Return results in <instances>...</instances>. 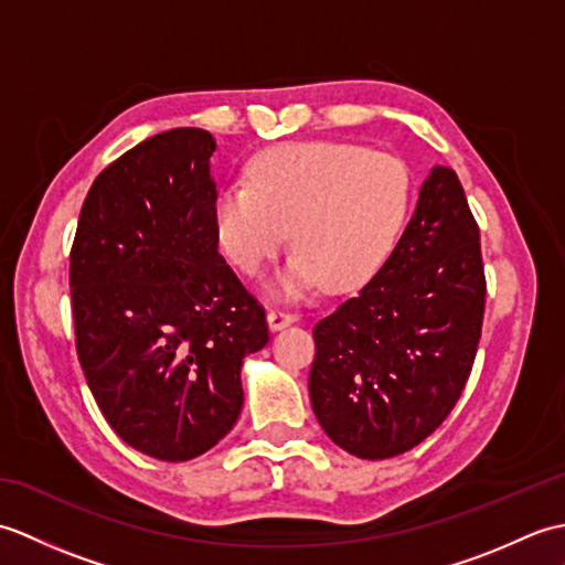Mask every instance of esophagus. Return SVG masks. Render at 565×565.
Listing matches in <instances>:
<instances>
[{"label":"esophagus","mask_w":565,"mask_h":565,"mask_svg":"<svg viewBox=\"0 0 565 565\" xmlns=\"http://www.w3.org/2000/svg\"><path fill=\"white\" fill-rule=\"evenodd\" d=\"M296 318L298 316L294 313V310H286V308H269V313H267V320H269V328L271 330H281L286 326H291Z\"/></svg>","instance_id":"obj_1"}]
</instances>
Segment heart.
Returning <instances> with one entry per match:
<instances>
[{
  "mask_svg": "<svg viewBox=\"0 0 565 565\" xmlns=\"http://www.w3.org/2000/svg\"><path fill=\"white\" fill-rule=\"evenodd\" d=\"M413 177L391 152L354 142L301 140L257 152L247 182L225 184L213 221L237 271L255 276L286 245L298 249L286 294L320 281L330 291L366 284L398 245L411 213Z\"/></svg>",
  "mask_w": 565,
  "mask_h": 565,
  "instance_id": "heart-1",
  "label": "heart"
}]
</instances>
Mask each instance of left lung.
<instances>
[{
	"mask_svg": "<svg viewBox=\"0 0 565 565\" xmlns=\"http://www.w3.org/2000/svg\"><path fill=\"white\" fill-rule=\"evenodd\" d=\"M483 313L481 231L459 177L435 167L391 257L313 330L308 388L328 437L369 461L427 439L471 376Z\"/></svg>",
	"mask_w": 565,
	"mask_h": 565,
	"instance_id": "1",
	"label": "left lung"
}]
</instances>
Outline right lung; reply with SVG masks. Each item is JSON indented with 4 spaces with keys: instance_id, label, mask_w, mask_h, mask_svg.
I'll return each mask as SVG.
<instances>
[{
    "instance_id": "add662e5",
    "label": "right lung",
    "mask_w": 565,
    "mask_h": 565,
    "mask_svg": "<svg viewBox=\"0 0 565 565\" xmlns=\"http://www.w3.org/2000/svg\"><path fill=\"white\" fill-rule=\"evenodd\" d=\"M215 140L174 128L94 179L70 249L75 347L106 423L130 447L189 461L243 411V359L267 313L218 255Z\"/></svg>"
}]
</instances>
